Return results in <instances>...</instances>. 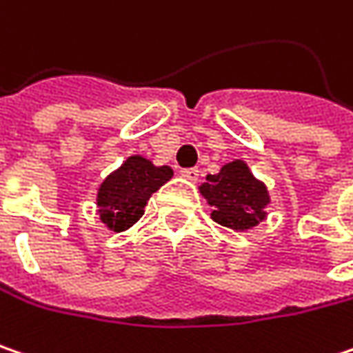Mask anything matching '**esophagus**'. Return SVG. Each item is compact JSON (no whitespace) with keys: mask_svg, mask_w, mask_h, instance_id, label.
I'll use <instances>...</instances> for the list:
<instances>
[{"mask_svg":"<svg viewBox=\"0 0 353 353\" xmlns=\"http://www.w3.org/2000/svg\"><path fill=\"white\" fill-rule=\"evenodd\" d=\"M181 174L188 181H196L199 179V168H181Z\"/></svg>","mask_w":353,"mask_h":353,"instance_id":"34e87169","label":"esophagus"}]
</instances>
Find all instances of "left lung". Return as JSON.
<instances>
[{"mask_svg":"<svg viewBox=\"0 0 353 353\" xmlns=\"http://www.w3.org/2000/svg\"><path fill=\"white\" fill-rule=\"evenodd\" d=\"M201 192L214 208L212 221L232 230L256 226L270 203L266 186L256 181L242 161L224 165L219 174H208Z\"/></svg>","mask_w":353,"mask_h":353,"instance_id":"obj_1","label":"left lung"}]
</instances>
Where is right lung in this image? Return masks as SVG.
Masks as SVG:
<instances>
[{"mask_svg":"<svg viewBox=\"0 0 353 353\" xmlns=\"http://www.w3.org/2000/svg\"><path fill=\"white\" fill-rule=\"evenodd\" d=\"M172 176V168L154 167L143 157H131L123 167L105 179L97 194L99 216L117 232L127 230L143 216L152 192Z\"/></svg>","mask_w":353,"mask_h":353,"instance_id":"add662e5","label":"right lung"}]
</instances>
